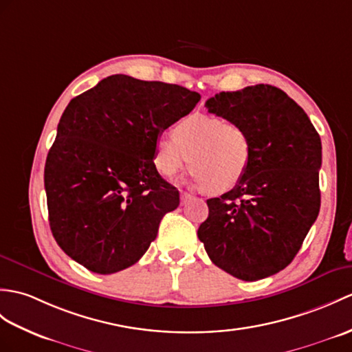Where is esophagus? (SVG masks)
<instances>
[{
  "label": "esophagus",
  "mask_w": 352,
  "mask_h": 352,
  "mask_svg": "<svg viewBox=\"0 0 352 352\" xmlns=\"http://www.w3.org/2000/svg\"><path fill=\"white\" fill-rule=\"evenodd\" d=\"M189 199H192V195L186 193V192H182V206H184V204L189 201Z\"/></svg>",
  "instance_id": "esophagus-1"
}]
</instances>
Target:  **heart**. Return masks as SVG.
Wrapping results in <instances>:
<instances>
[{"label":"heart","instance_id":"obj_1","mask_svg":"<svg viewBox=\"0 0 352 352\" xmlns=\"http://www.w3.org/2000/svg\"><path fill=\"white\" fill-rule=\"evenodd\" d=\"M173 139L159 136L154 145V165L174 178L189 165L195 184L211 193L239 186L250 168L253 146L240 122L210 113H192L173 127Z\"/></svg>","mask_w":352,"mask_h":352}]
</instances>
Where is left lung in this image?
Returning a JSON list of instances; mask_svg holds the SVG:
<instances>
[{"label": "left lung", "mask_w": 352, "mask_h": 352, "mask_svg": "<svg viewBox=\"0 0 352 352\" xmlns=\"http://www.w3.org/2000/svg\"><path fill=\"white\" fill-rule=\"evenodd\" d=\"M206 106L246 127L253 154L243 182L207 201L198 239L226 273L264 279L291 264L320 213L321 138L287 93L267 84L222 91Z\"/></svg>", "instance_id": "1"}]
</instances>
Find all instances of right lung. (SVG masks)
I'll use <instances>...</instances> for the list:
<instances>
[{"mask_svg": "<svg viewBox=\"0 0 352 352\" xmlns=\"http://www.w3.org/2000/svg\"><path fill=\"white\" fill-rule=\"evenodd\" d=\"M201 96L184 87L112 75L72 99L45 165L49 225L76 263L112 274L138 263L179 195L154 165L163 130Z\"/></svg>", "mask_w": 352, "mask_h": 352, "instance_id": "1", "label": "right lung"}]
</instances>
